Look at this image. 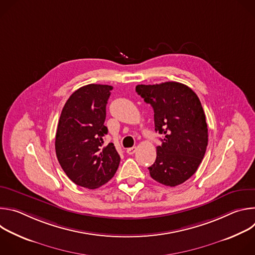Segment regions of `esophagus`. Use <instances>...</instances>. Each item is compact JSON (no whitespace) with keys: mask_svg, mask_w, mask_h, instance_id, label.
I'll return each instance as SVG.
<instances>
[{"mask_svg":"<svg viewBox=\"0 0 255 255\" xmlns=\"http://www.w3.org/2000/svg\"><path fill=\"white\" fill-rule=\"evenodd\" d=\"M136 147L135 146H133V147H130V148H127V150H126V152L128 153V154H134L135 153V151H136Z\"/></svg>","mask_w":255,"mask_h":255,"instance_id":"obj_1","label":"esophagus"}]
</instances>
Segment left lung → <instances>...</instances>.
<instances>
[{
	"instance_id": "1",
	"label": "left lung",
	"mask_w": 255,
	"mask_h": 255,
	"mask_svg": "<svg viewBox=\"0 0 255 255\" xmlns=\"http://www.w3.org/2000/svg\"><path fill=\"white\" fill-rule=\"evenodd\" d=\"M136 92L154 111L155 131L162 134L155 162L148 167L157 183L175 187L198 169L208 145V127L202 104L188 86L165 82L138 85Z\"/></svg>"
}]
</instances>
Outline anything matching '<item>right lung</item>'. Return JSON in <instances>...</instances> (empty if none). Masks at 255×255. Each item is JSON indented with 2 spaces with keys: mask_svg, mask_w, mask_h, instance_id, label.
<instances>
[{
  "mask_svg": "<svg viewBox=\"0 0 255 255\" xmlns=\"http://www.w3.org/2000/svg\"><path fill=\"white\" fill-rule=\"evenodd\" d=\"M113 87L91 84L66 101L57 125L55 152L66 175L78 186L97 189L116 173L120 155L114 144L103 146L106 106Z\"/></svg>",
  "mask_w": 255,
  "mask_h": 255,
  "instance_id": "right-lung-1",
  "label": "right lung"
}]
</instances>
